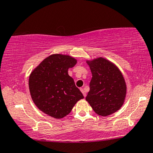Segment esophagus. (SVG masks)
<instances>
[{
	"mask_svg": "<svg viewBox=\"0 0 153 153\" xmlns=\"http://www.w3.org/2000/svg\"><path fill=\"white\" fill-rule=\"evenodd\" d=\"M80 90H81V91H82V94H83V95H84V97H86V94H86V92H85V91H84V89H82V88H81Z\"/></svg>",
	"mask_w": 153,
	"mask_h": 153,
	"instance_id": "34e87169",
	"label": "esophagus"
}]
</instances>
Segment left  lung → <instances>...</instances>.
Wrapping results in <instances>:
<instances>
[{
	"label": "left lung",
	"mask_w": 153,
	"mask_h": 153,
	"mask_svg": "<svg viewBox=\"0 0 153 153\" xmlns=\"http://www.w3.org/2000/svg\"><path fill=\"white\" fill-rule=\"evenodd\" d=\"M92 78L86 100L97 114L107 117L123 107L127 85L123 73L114 63L103 57L86 60Z\"/></svg>",
	"instance_id": "8db88e82"
}]
</instances>
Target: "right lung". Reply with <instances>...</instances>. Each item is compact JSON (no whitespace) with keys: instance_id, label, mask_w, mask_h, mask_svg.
<instances>
[{"instance_id":"1","label":"right lung","mask_w":153,"mask_h":153,"mask_svg":"<svg viewBox=\"0 0 153 153\" xmlns=\"http://www.w3.org/2000/svg\"><path fill=\"white\" fill-rule=\"evenodd\" d=\"M76 63L71 56L53 53L31 71L28 87L32 100L39 110L55 119H62L84 98L68 74L69 69Z\"/></svg>"}]
</instances>
